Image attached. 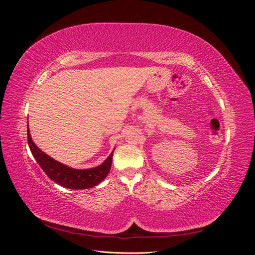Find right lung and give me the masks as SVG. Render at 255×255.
<instances>
[{
	"instance_id": "1",
	"label": "right lung",
	"mask_w": 255,
	"mask_h": 255,
	"mask_svg": "<svg viewBox=\"0 0 255 255\" xmlns=\"http://www.w3.org/2000/svg\"><path fill=\"white\" fill-rule=\"evenodd\" d=\"M27 141L29 145V150L32 152L33 156L37 160V163L42 168L52 181L60 186L69 188V189H88L94 186H97L99 183H101L106 175L109 174L112 163H113V152L110 154L101 165L95 168L89 169H74L59 163L49 156L48 154L42 152L32 139L28 123H27Z\"/></svg>"
}]
</instances>
